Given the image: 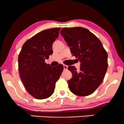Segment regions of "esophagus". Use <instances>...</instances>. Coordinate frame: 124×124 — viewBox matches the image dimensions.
Masks as SVG:
<instances>
[{
    "label": "esophagus",
    "instance_id": "esophagus-1",
    "mask_svg": "<svg viewBox=\"0 0 124 124\" xmlns=\"http://www.w3.org/2000/svg\"><path fill=\"white\" fill-rule=\"evenodd\" d=\"M63 67H64V69L65 70H66L68 69V66H67V65L64 64L63 65Z\"/></svg>",
    "mask_w": 124,
    "mask_h": 124
}]
</instances>
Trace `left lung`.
<instances>
[{
    "label": "left lung",
    "instance_id": "1",
    "mask_svg": "<svg viewBox=\"0 0 124 124\" xmlns=\"http://www.w3.org/2000/svg\"><path fill=\"white\" fill-rule=\"evenodd\" d=\"M60 33L72 56L80 62L79 71L75 66L68 67L72 74L68 81L70 91L76 95H89L104 79L108 66V53L98 37L87 29L64 27Z\"/></svg>",
    "mask_w": 124,
    "mask_h": 124
}]
</instances>
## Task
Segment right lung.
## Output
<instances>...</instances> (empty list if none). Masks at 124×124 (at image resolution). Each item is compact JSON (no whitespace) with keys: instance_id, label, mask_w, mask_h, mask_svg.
I'll use <instances>...</instances> for the list:
<instances>
[{"instance_id":"obj_1","label":"right lung","mask_w":124,"mask_h":124,"mask_svg":"<svg viewBox=\"0 0 124 124\" xmlns=\"http://www.w3.org/2000/svg\"><path fill=\"white\" fill-rule=\"evenodd\" d=\"M60 29H49L34 35L24 43L18 56L21 80L27 92L37 99L48 98L53 94L63 71L62 64L54 67L45 62L53 53V43Z\"/></svg>"}]
</instances>
